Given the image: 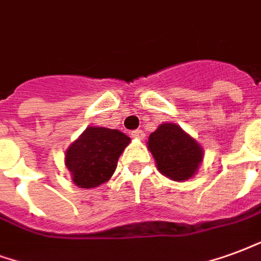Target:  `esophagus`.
<instances>
[{
    "mask_svg": "<svg viewBox=\"0 0 261 261\" xmlns=\"http://www.w3.org/2000/svg\"><path fill=\"white\" fill-rule=\"evenodd\" d=\"M131 137H134L137 140H144L145 138V133L142 130H134L131 131Z\"/></svg>",
    "mask_w": 261,
    "mask_h": 261,
    "instance_id": "obj_1",
    "label": "esophagus"
}]
</instances>
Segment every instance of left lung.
<instances>
[{
	"mask_svg": "<svg viewBox=\"0 0 261 261\" xmlns=\"http://www.w3.org/2000/svg\"><path fill=\"white\" fill-rule=\"evenodd\" d=\"M148 149L162 174L174 181H187L198 171L203 149L178 124L163 123L148 140Z\"/></svg>",
	"mask_w": 261,
	"mask_h": 261,
	"instance_id": "left-lung-1",
	"label": "left lung"
}]
</instances>
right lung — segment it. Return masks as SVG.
<instances>
[{
  "label": "right lung",
  "mask_w": 261,
  "mask_h": 261,
  "mask_svg": "<svg viewBox=\"0 0 261 261\" xmlns=\"http://www.w3.org/2000/svg\"><path fill=\"white\" fill-rule=\"evenodd\" d=\"M130 138L119 130L87 127L65 153V165L80 188H95L111 178Z\"/></svg>",
  "instance_id": "1"
}]
</instances>
